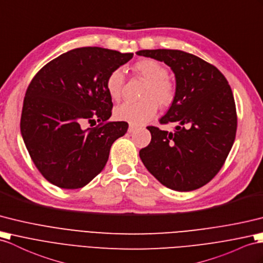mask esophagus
Here are the masks:
<instances>
[{
  "instance_id": "obj_1",
  "label": "esophagus",
  "mask_w": 263,
  "mask_h": 263,
  "mask_svg": "<svg viewBox=\"0 0 263 263\" xmlns=\"http://www.w3.org/2000/svg\"><path fill=\"white\" fill-rule=\"evenodd\" d=\"M136 126H134V125H129V127H128V133H133L134 130H136Z\"/></svg>"
}]
</instances>
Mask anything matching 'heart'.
<instances>
[{
	"label": "heart",
	"instance_id": "1",
	"mask_svg": "<svg viewBox=\"0 0 263 263\" xmlns=\"http://www.w3.org/2000/svg\"><path fill=\"white\" fill-rule=\"evenodd\" d=\"M139 77L147 82L142 101L124 102L115 109V118L130 125H143L155 116L158 105L170 106L175 99V87L168 78V69L155 59H143L133 67ZM125 83L121 69H114L106 78V90L112 100H119Z\"/></svg>",
	"mask_w": 263,
	"mask_h": 263
}]
</instances>
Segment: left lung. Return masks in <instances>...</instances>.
Listing matches in <instances>:
<instances>
[{
    "label": "left lung",
    "mask_w": 263,
    "mask_h": 263,
    "mask_svg": "<svg viewBox=\"0 0 263 263\" xmlns=\"http://www.w3.org/2000/svg\"><path fill=\"white\" fill-rule=\"evenodd\" d=\"M136 54L166 63L175 74V99L161 124L148 126L152 139L139 151L151 174L178 192L202 187L219 173L235 139L236 110L231 87L211 63L181 50H140Z\"/></svg>",
    "instance_id": "left-lung-1"
}]
</instances>
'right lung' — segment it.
Instances as JSON below:
<instances>
[{
	"label": "right lung",
	"instance_id": "add662e5",
	"mask_svg": "<svg viewBox=\"0 0 263 263\" xmlns=\"http://www.w3.org/2000/svg\"><path fill=\"white\" fill-rule=\"evenodd\" d=\"M133 53L83 47L47 63L25 92L21 135L36 168L51 184L83 187L104 170L115 140L128 129L125 121H108L112 101L106 78ZM100 125L82 130L83 121Z\"/></svg>",
	"mask_w": 263,
	"mask_h": 263
}]
</instances>
